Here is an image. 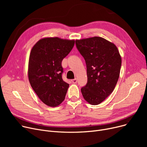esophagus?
<instances>
[{"instance_id": "obj_1", "label": "esophagus", "mask_w": 147, "mask_h": 147, "mask_svg": "<svg viewBox=\"0 0 147 147\" xmlns=\"http://www.w3.org/2000/svg\"><path fill=\"white\" fill-rule=\"evenodd\" d=\"M71 82H72L73 83H74V84L76 83H77V79H72V80H71Z\"/></svg>"}]
</instances>
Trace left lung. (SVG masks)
Here are the masks:
<instances>
[{"label":"left lung","instance_id":"8db88e82","mask_svg":"<svg viewBox=\"0 0 147 147\" xmlns=\"http://www.w3.org/2000/svg\"><path fill=\"white\" fill-rule=\"evenodd\" d=\"M76 48L84 58L88 82L81 89L84 99L98 105L109 96L117 83L121 59L116 46L100 37L76 40Z\"/></svg>","mask_w":147,"mask_h":147}]
</instances>
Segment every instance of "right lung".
Here are the masks:
<instances>
[{"label":"right lung","instance_id":"1","mask_svg":"<svg viewBox=\"0 0 147 147\" xmlns=\"http://www.w3.org/2000/svg\"><path fill=\"white\" fill-rule=\"evenodd\" d=\"M74 42L58 37L44 38L31 51L29 82L38 97L48 106H58L65 99L69 84L62 78V61L72 50Z\"/></svg>","mask_w":147,"mask_h":147}]
</instances>
